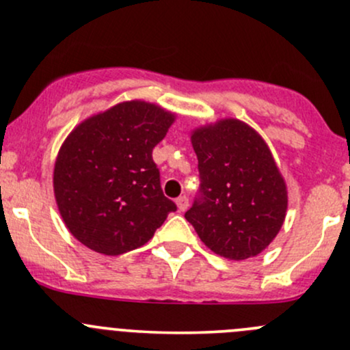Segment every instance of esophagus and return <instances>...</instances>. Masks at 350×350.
Returning <instances> with one entry per match:
<instances>
[{"label": "esophagus", "mask_w": 350, "mask_h": 350, "mask_svg": "<svg viewBox=\"0 0 350 350\" xmlns=\"http://www.w3.org/2000/svg\"><path fill=\"white\" fill-rule=\"evenodd\" d=\"M176 204H178L179 211H186L187 206H189V199H187V196H179V198L176 199Z\"/></svg>", "instance_id": "obj_1"}]
</instances>
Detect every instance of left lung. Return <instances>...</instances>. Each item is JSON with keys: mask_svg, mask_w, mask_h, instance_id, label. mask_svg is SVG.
Masks as SVG:
<instances>
[{"mask_svg": "<svg viewBox=\"0 0 350 350\" xmlns=\"http://www.w3.org/2000/svg\"><path fill=\"white\" fill-rule=\"evenodd\" d=\"M199 193L184 217L216 254L244 260L281 231L287 189L267 144L237 119L196 129Z\"/></svg>", "mask_w": 350, "mask_h": 350, "instance_id": "1", "label": "left lung"}]
</instances>
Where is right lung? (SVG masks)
<instances>
[{
    "label": "right lung",
    "mask_w": 350,
    "mask_h": 350,
    "mask_svg": "<svg viewBox=\"0 0 350 350\" xmlns=\"http://www.w3.org/2000/svg\"><path fill=\"white\" fill-rule=\"evenodd\" d=\"M174 114L144 101L119 103L83 121L55 164V196L69 232L96 252L119 256L141 247L174 202L161 189L152 149Z\"/></svg>",
    "instance_id": "1"
}]
</instances>
